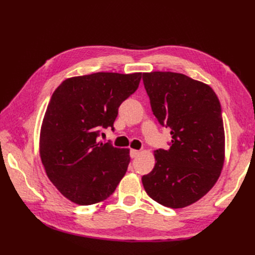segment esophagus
Segmentation results:
<instances>
[{"mask_svg": "<svg viewBox=\"0 0 255 255\" xmlns=\"http://www.w3.org/2000/svg\"><path fill=\"white\" fill-rule=\"evenodd\" d=\"M129 155H130V157H132V158H135V157H137L138 155H139V151H138V150H130L129 151Z\"/></svg>", "mask_w": 255, "mask_h": 255, "instance_id": "esophagus-1", "label": "esophagus"}]
</instances>
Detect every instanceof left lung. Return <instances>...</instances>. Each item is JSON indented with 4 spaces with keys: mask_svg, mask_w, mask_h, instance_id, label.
<instances>
[{
    "mask_svg": "<svg viewBox=\"0 0 255 255\" xmlns=\"http://www.w3.org/2000/svg\"><path fill=\"white\" fill-rule=\"evenodd\" d=\"M142 81L154 116L171 128L170 148L154 151L155 166L142 176L144 190L164 206H188L212 189L225 163L218 97L208 85L182 73H143Z\"/></svg>",
    "mask_w": 255,
    "mask_h": 255,
    "instance_id": "8db88e82",
    "label": "left lung"
}]
</instances>
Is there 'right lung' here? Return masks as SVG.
<instances>
[{
  "instance_id": "obj_1",
  "label": "right lung",
  "mask_w": 255,
  "mask_h": 255,
  "mask_svg": "<svg viewBox=\"0 0 255 255\" xmlns=\"http://www.w3.org/2000/svg\"><path fill=\"white\" fill-rule=\"evenodd\" d=\"M141 73L98 72L65 80L53 92L40 130L39 150L49 180L79 205L104 201L129 164V150L98 141L114 129L120 104L133 95Z\"/></svg>"
}]
</instances>
